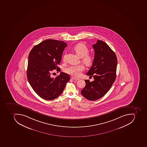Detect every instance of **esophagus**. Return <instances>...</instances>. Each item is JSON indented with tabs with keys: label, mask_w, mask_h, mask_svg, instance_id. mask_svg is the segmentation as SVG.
<instances>
[{
	"label": "esophagus",
	"mask_w": 147,
	"mask_h": 147,
	"mask_svg": "<svg viewBox=\"0 0 147 147\" xmlns=\"http://www.w3.org/2000/svg\"><path fill=\"white\" fill-rule=\"evenodd\" d=\"M72 79L74 80H75V81H77V80H78L79 79L77 78H76V77H71Z\"/></svg>",
	"instance_id": "obj_1"
}]
</instances>
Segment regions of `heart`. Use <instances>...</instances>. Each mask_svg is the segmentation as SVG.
Returning a JSON list of instances; mask_svg holds the SVG:
<instances>
[{"instance_id":"b5f03b06","label":"heart","mask_w":147,"mask_h":147,"mask_svg":"<svg viewBox=\"0 0 147 147\" xmlns=\"http://www.w3.org/2000/svg\"><path fill=\"white\" fill-rule=\"evenodd\" d=\"M73 50L80 57L82 58V62L87 66L91 65L94 61V56L88 54V48L83 43H79L73 47ZM65 56H64V59ZM84 65L82 64L78 65H71L65 69V72L72 76H78L83 70Z\"/></svg>"}]
</instances>
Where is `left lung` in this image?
<instances>
[{
    "label": "left lung",
    "mask_w": 147,
    "mask_h": 147,
    "mask_svg": "<svg viewBox=\"0 0 147 147\" xmlns=\"http://www.w3.org/2000/svg\"><path fill=\"white\" fill-rule=\"evenodd\" d=\"M92 46L94 61L86 75L93 76L94 80H85L86 85L81 93L87 99L95 100L104 96L115 82L117 60L114 52L104 41L97 40Z\"/></svg>",
    "instance_id": "left-lung-1"
}]
</instances>
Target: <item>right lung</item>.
<instances>
[{"label":"right lung","instance_id":"obj_1","mask_svg":"<svg viewBox=\"0 0 147 147\" xmlns=\"http://www.w3.org/2000/svg\"><path fill=\"white\" fill-rule=\"evenodd\" d=\"M67 44L64 41L48 39L36 45L30 52L27 76L34 91L41 98L52 100L63 92L70 76L61 72L52 77L54 70L60 71L58 67Z\"/></svg>","mask_w":147,"mask_h":147}]
</instances>
